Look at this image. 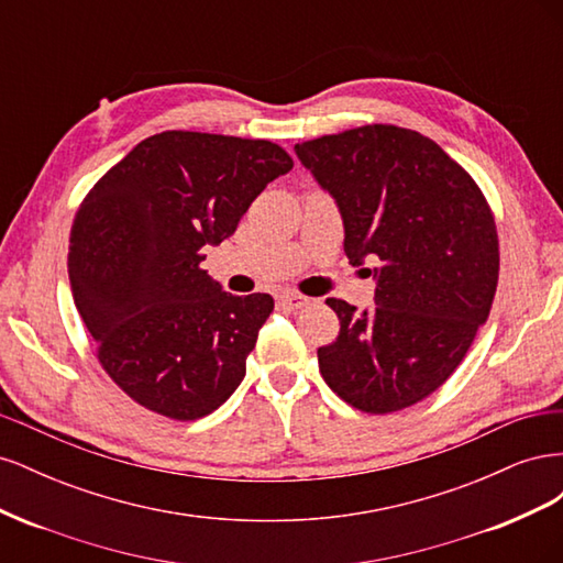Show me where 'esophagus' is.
<instances>
[{
  "label": "esophagus",
  "mask_w": 563,
  "mask_h": 563,
  "mask_svg": "<svg viewBox=\"0 0 563 563\" xmlns=\"http://www.w3.org/2000/svg\"><path fill=\"white\" fill-rule=\"evenodd\" d=\"M277 302H279V308L296 312V310L305 308V305L310 302V298H308V296H300V294H284V296H279Z\"/></svg>",
  "instance_id": "esophagus-1"
}]
</instances>
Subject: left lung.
<instances>
[{
	"mask_svg": "<svg viewBox=\"0 0 563 563\" xmlns=\"http://www.w3.org/2000/svg\"><path fill=\"white\" fill-rule=\"evenodd\" d=\"M296 155L335 199L350 263H380L376 308L327 300L340 333L317 350L321 376L364 413L401 411L449 380L488 319L500 269L488 201L411 129L368 124L298 143Z\"/></svg>",
	"mask_w": 563,
	"mask_h": 563,
	"instance_id": "left-lung-1",
	"label": "left lung"
}]
</instances>
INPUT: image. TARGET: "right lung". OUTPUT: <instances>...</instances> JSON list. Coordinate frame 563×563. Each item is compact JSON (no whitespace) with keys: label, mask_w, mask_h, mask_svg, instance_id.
Returning <instances> with one entry per match:
<instances>
[{"label":"right lung","mask_w":563,"mask_h":563,"mask_svg":"<svg viewBox=\"0 0 563 563\" xmlns=\"http://www.w3.org/2000/svg\"><path fill=\"white\" fill-rule=\"evenodd\" d=\"M294 159L269 141L164 131L84 197L67 251L77 310L108 376L159 416L197 420L228 401L275 310L201 269L203 246L240 225Z\"/></svg>","instance_id":"obj_1"}]
</instances>
